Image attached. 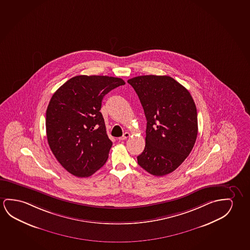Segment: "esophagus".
<instances>
[{
	"mask_svg": "<svg viewBox=\"0 0 250 250\" xmlns=\"http://www.w3.org/2000/svg\"><path fill=\"white\" fill-rule=\"evenodd\" d=\"M130 136V134L129 133H127V132H126V133H124L123 134V136L122 137H120L119 140L120 141H124V140H126V139L128 138Z\"/></svg>",
	"mask_w": 250,
	"mask_h": 250,
	"instance_id": "obj_1",
	"label": "esophagus"
}]
</instances>
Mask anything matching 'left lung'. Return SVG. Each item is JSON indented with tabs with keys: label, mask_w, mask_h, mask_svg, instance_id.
Instances as JSON below:
<instances>
[{
	"label": "left lung",
	"mask_w": 250,
	"mask_h": 250,
	"mask_svg": "<svg viewBox=\"0 0 250 250\" xmlns=\"http://www.w3.org/2000/svg\"><path fill=\"white\" fill-rule=\"evenodd\" d=\"M146 119V145L138 164L164 176L182 164L198 135V114L190 92L169 76L146 75L128 79Z\"/></svg>",
	"instance_id": "left-lung-1"
}]
</instances>
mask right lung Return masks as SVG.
Segmentation results:
<instances>
[{
  "label": "right lung",
  "instance_id": "add662e5",
  "mask_svg": "<svg viewBox=\"0 0 250 250\" xmlns=\"http://www.w3.org/2000/svg\"><path fill=\"white\" fill-rule=\"evenodd\" d=\"M124 84L118 78L80 75L52 95L45 117L47 142L58 161L72 175H92L108 160L112 142L100 112L102 101Z\"/></svg>",
  "mask_w": 250,
  "mask_h": 250
}]
</instances>
